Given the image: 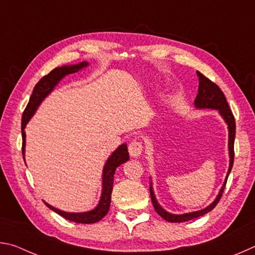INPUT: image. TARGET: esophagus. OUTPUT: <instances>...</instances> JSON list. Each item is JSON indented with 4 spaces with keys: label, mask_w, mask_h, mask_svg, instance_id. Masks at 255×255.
<instances>
[{
    "label": "esophagus",
    "mask_w": 255,
    "mask_h": 255,
    "mask_svg": "<svg viewBox=\"0 0 255 255\" xmlns=\"http://www.w3.org/2000/svg\"><path fill=\"white\" fill-rule=\"evenodd\" d=\"M128 150L131 157H138L141 154V152H143V144H141V141L139 140L133 139L131 143L129 144Z\"/></svg>",
    "instance_id": "34e87169"
}]
</instances>
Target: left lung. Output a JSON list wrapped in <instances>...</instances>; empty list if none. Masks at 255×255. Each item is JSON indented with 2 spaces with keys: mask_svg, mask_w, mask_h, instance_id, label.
<instances>
[{
  "mask_svg": "<svg viewBox=\"0 0 255 255\" xmlns=\"http://www.w3.org/2000/svg\"><path fill=\"white\" fill-rule=\"evenodd\" d=\"M197 75L199 77V89H198V94L195 100V106L197 108H200V109H216L219 111V114L222 115V117L225 119V122L228 125V148H230V169L227 172V176L225 182H224L223 187L219 191L217 198H216L213 204L209 205L207 208L201 209L199 211H193V213H188L183 215H173L167 213V211L164 210L161 206L158 205L156 201V198L154 196L153 188L152 185L149 187V192H150V199H152L154 209L156 213L161 216L163 219L170 222V223H183L191 221L193 218L200 217V216L205 215L209 211L213 210L216 205L218 204L219 200L223 196L224 190L226 187V182L228 179V175H230L233 163H234V140H235V131H236V124H235V118L234 115H233L232 110L230 109V106H228V102L225 98V94L223 93L219 86L214 83L213 81H210L208 77H206L204 74H201L200 72H197Z\"/></svg>",
  "mask_w": 255,
  "mask_h": 255,
  "instance_id": "obj_1",
  "label": "left lung"
}]
</instances>
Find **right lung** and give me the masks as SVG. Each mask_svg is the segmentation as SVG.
<instances>
[{"label": "right lung", "instance_id": "obj_1", "mask_svg": "<svg viewBox=\"0 0 255 255\" xmlns=\"http://www.w3.org/2000/svg\"><path fill=\"white\" fill-rule=\"evenodd\" d=\"M88 65L89 64L86 62H82L80 64H76V65L54 68V70L49 72L48 74L42 76L39 80V82L36 84V86H34L31 97H30V100L23 111L22 122H21V132H22V155H24V144H25L24 127L29 122V119L33 116L34 111L37 110L38 106H39L41 101L44 100V99L48 96L51 91H53L55 85L57 84L64 76L80 71L81 68H83ZM128 159H129V154H128V148L126 144L120 145L119 147L112 153L111 156L108 158L106 165L103 167L101 199H100V202H99V205L97 206V208H94L93 210L88 211V213H65V211L54 208L53 206H50L45 202L46 206L51 210H54L55 213H57L58 215L62 216V217L66 218L67 221H71L74 223L93 224L101 221V219L107 215V213L109 211V208H110L115 171L119 165H122L123 163L128 161Z\"/></svg>", "mask_w": 255, "mask_h": 255}]
</instances>
